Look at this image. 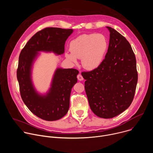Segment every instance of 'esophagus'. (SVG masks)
I'll return each instance as SVG.
<instances>
[{
  "mask_svg": "<svg viewBox=\"0 0 153 153\" xmlns=\"http://www.w3.org/2000/svg\"><path fill=\"white\" fill-rule=\"evenodd\" d=\"M77 79H78V80H80V81H82V80H83V76H82V74H81L80 73L77 75Z\"/></svg>",
  "mask_w": 153,
  "mask_h": 153,
  "instance_id": "34e87169",
  "label": "esophagus"
}]
</instances>
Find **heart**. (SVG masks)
I'll list each match as a JSON object with an SVG mask.
<instances>
[{"label": "heart", "mask_w": 153, "mask_h": 153, "mask_svg": "<svg viewBox=\"0 0 153 153\" xmlns=\"http://www.w3.org/2000/svg\"><path fill=\"white\" fill-rule=\"evenodd\" d=\"M108 48V41L102 34H82L70 42V51L65 57L74 64L82 59L83 68L88 70L97 68L102 63Z\"/></svg>", "instance_id": "1"}]
</instances>
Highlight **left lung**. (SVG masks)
Here are the masks:
<instances>
[{"label":"left lung","instance_id":"left-lung-1","mask_svg":"<svg viewBox=\"0 0 153 153\" xmlns=\"http://www.w3.org/2000/svg\"><path fill=\"white\" fill-rule=\"evenodd\" d=\"M110 31L105 57L97 68L82 72L85 92L92 111L110 119L123 112L131 104L137 83L136 59L128 41L114 29Z\"/></svg>","mask_w":153,"mask_h":153}]
</instances>
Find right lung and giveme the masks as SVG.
<instances>
[{
  "mask_svg": "<svg viewBox=\"0 0 153 153\" xmlns=\"http://www.w3.org/2000/svg\"><path fill=\"white\" fill-rule=\"evenodd\" d=\"M72 29L45 28L36 33L22 50L17 70V78L22 99L29 110L38 117L47 121L57 120L67 113L73 86L77 83L78 70L56 69L51 88L45 95L35 90L31 79V69L39 51L64 53L65 43L72 34Z\"/></svg>",
  "mask_w": 153,
  "mask_h": 153,
  "instance_id": "1",
  "label": "right lung"
}]
</instances>
